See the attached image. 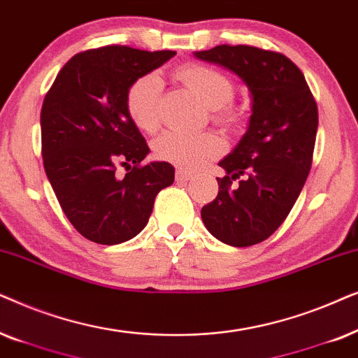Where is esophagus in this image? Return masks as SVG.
Listing matches in <instances>:
<instances>
[{
    "label": "esophagus",
    "mask_w": 358,
    "mask_h": 358,
    "mask_svg": "<svg viewBox=\"0 0 358 358\" xmlns=\"http://www.w3.org/2000/svg\"><path fill=\"white\" fill-rule=\"evenodd\" d=\"M193 176H194L193 171L189 170H183V169L176 170V180H178V182H188V180H192Z\"/></svg>",
    "instance_id": "esophagus-1"
}]
</instances>
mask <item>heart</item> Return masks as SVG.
I'll return each mask as SVG.
<instances>
[{"mask_svg": "<svg viewBox=\"0 0 358 358\" xmlns=\"http://www.w3.org/2000/svg\"><path fill=\"white\" fill-rule=\"evenodd\" d=\"M176 78L196 94L208 108L214 109V119L224 126H234L239 113L229 108L234 94V85L226 75L211 66L199 64L182 65L175 71ZM162 82L159 75L147 73L137 78L126 93V109L136 127L144 132H154L160 122ZM224 144L217 136L209 134H176L165 132L154 142V155L180 169L196 170L209 160L222 154Z\"/></svg>", "mask_w": 358, "mask_h": 358, "instance_id": "b5f03b06", "label": "heart"}]
</instances>
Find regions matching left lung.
I'll return each mask as SVG.
<instances>
[{"mask_svg":"<svg viewBox=\"0 0 358 358\" xmlns=\"http://www.w3.org/2000/svg\"><path fill=\"white\" fill-rule=\"evenodd\" d=\"M194 57L236 73L252 98L249 127L219 162L226 176L217 178V196L203 206L201 219L224 244H259L282 226L311 170L316 101L303 71L278 52L224 44Z\"/></svg>","mask_w":358,"mask_h":358,"instance_id":"1","label":"left lung"}]
</instances>
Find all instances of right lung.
<instances>
[{
    "label": "right lung",
    "instance_id": "add662e5",
    "mask_svg": "<svg viewBox=\"0 0 358 358\" xmlns=\"http://www.w3.org/2000/svg\"><path fill=\"white\" fill-rule=\"evenodd\" d=\"M176 52L106 45L80 52L59 71L41 111L42 159L65 216L88 241L121 244L147 226L169 162L141 166L149 145L131 121L126 93ZM117 164L128 173L117 179ZM131 171L129 172V170Z\"/></svg>",
    "mask_w": 358,
    "mask_h": 358
}]
</instances>
